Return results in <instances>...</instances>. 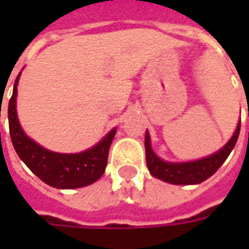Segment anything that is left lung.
Wrapping results in <instances>:
<instances>
[{"instance_id":"left-lung-1","label":"left lung","mask_w":249,"mask_h":249,"mask_svg":"<svg viewBox=\"0 0 249 249\" xmlns=\"http://www.w3.org/2000/svg\"><path fill=\"white\" fill-rule=\"evenodd\" d=\"M240 123L241 121L237 123L235 133L232 135L228 142L223 148H220L219 151L207 157H203V159L184 162L165 161V160H162L157 156L152 149L151 136H149V132L146 130V167L149 169L152 176L160 178L165 183L175 184V185H193V184L203 183L204 180L211 178L223 165V162L227 160V157L230 156L232 149L235 148L236 141L239 139V133H240Z\"/></svg>"}]
</instances>
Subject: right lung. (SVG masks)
<instances>
[{
	"label": "right lung",
	"instance_id": "1",
	"mask_svg": "<svg viewBox=\"0 0 249 249\" xmlns=\"http://www.w3.org/2000/svg\"><path fill=\"white\" fill-rule=\"evenodd\" d=\"M21 73L14 81L13 94L8 108L10 139L18 157L37 178L58 189H74L90 185L105 172L108 152L117 128L109 130L96 145L80 153H58L46 149L30 139L22 129L17 116V85ZM1 116V110H0Z\"/></svg>",
	"mask_w": 249,
	"mask_h": 249
}]
</instances>
